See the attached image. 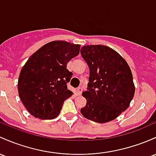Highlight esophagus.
<instances>
[{"label":"esophagus","instance_id":"esophagus-1","mask_svg":"<svg viewBox=\"0 0 156 156\" xmlns=\"http://www.w3.org/2000/svg\"><path fill=\"white\" fill-rule=\"evenodd\" d=\"M82 92H83V89H82L81 87H78V88L77 89V94H78V95H81Z\"/></svg>","mask_w":156,"mask_h":156}]
</instances>
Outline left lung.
Returning <instances> with one entry per match:
<instances>
[{"label":"left lung","mask_w":156,"mask_h":156,"mask_svg":"<svg viewBox=\"0 0 156 156\" xmlns=\"http://www.w3.org/2000/svg\"><path fill=\"white\" fill-rule=\"evenodd\" d=\"M82 58L90 68L87 104L81 112L97 123L112 121L129 107L135 94L130 68L114 49L104 45L83 46Z\"/></svg>","instance_id":"left-lung-1"}]
</instances>
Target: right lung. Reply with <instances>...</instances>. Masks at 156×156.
<instances>
[{"label":"right lung","mask_w":156,"mask_h":156,"mask_svg":"<svg viewBox=\"0 0 156 156\" xmlns=\"http://www.w3.org/2000/svg\"><path fill=\"white\" fill-rule=\"evenodd\" d=\"M80 45L55 41L43 46L20 71L18 90L20 100L32 115L41 119L57 117L66 99L73 73L66 64L78 55Z\"/></svg>","instance_id":"add662e5"}]
</instances>
